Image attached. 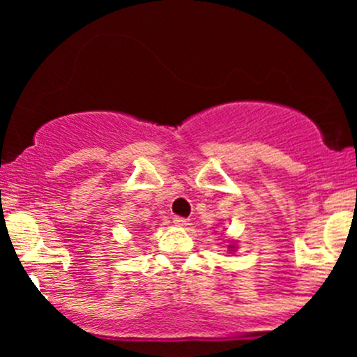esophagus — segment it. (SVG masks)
<instances>
[{"mask_svg": "<svg viewBox=\"0 0 357 357\" xmlns=\"http://www.w3.org/2000/svg\"><path fill=\"white\" fill-rule=\"evenodd\" d=\"M174 225H178V227H186V225H190V220L184 218V216H174Z\"/></svg>", "mask_w": 357, "mask_h": 357, "instance_id": "obj_1", "label": "esophagus"}]
</instances>
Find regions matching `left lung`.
<instances>
[{
    "label": "left lung",
    "instance_id": "obj_1",
    "mask_svg": "<svg viewBox=\"0 0 357 357\" xmlns=\"http://www.w3.org/2000/svg\"><path fill=\"white\" fill-rule=\"evenodd\" d=\"M230 248H233V247H231V245H230Z\"/></svg>",
    "mask_w": 357,
    "mask_h": 357
}]
</instances>
